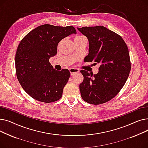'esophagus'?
<instances>
[{"label": "esophagus", "instance_id": "obj_1", "mask_svg": "<svg viewBox=\"0 0 148 148\" xmlns=\"http://www.w3.org/2000/svg\"><path fill=\"white\" fill-rule=\"evenodd\" d=\"M69 72H70V74H71V75H73L74 74L79 73V70L78 69H77V68H70L69 69Z\"/></svg>", "mask_w": 148, "mask_h": 148}]
</instances>
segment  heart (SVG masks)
<instances>
[{
  "label": "heart",
  "mask_w": 148,
  "mask_h": 148,
  "mask_svg": "<svg viewBox=\"0 0 148 148\" xmlns=\"http://www.w3.org/2000/svg\"><path fill=\"white\" fill-rule=\"evenodd\" d=\"M84 38L83 36H82V35H79V36H77L75 38V39H76V38Z\"/></svg>",
  "instance_id": "obj_1"
}]
</instances>
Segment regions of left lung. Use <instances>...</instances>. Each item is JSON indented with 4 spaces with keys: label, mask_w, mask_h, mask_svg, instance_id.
<instances>
[{
    "label": "left lung",
    "mask_w": 148,
    "mask_h": 148,
    "mask_svg": "<svg viewBox=\"0 0 148 148\" xmlns=\"http://www.w3.org/2000/svg\"><path fill=\"white\" fill-rule=\"evenodd\" d=\"M77 29L89 41V54L84 61L100 65L96 74L80 71L84 77L79 86L82 98L91 104L106 103L118 94L129 76L127 45L121 36L103 26Z\"/></svg>",
    "instance_id": "left-lung-1"
}]
</instances>
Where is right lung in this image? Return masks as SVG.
<instances>
[{
	"label": "right lung",
	"instance_id": "add662e5",
	"mask_svg": "<svg viewBox=\"0 0 148 148\" xmlns=\"http://www.w3.org/2000/svg\"><path fill=\"white\" fill-rule=\"evenodd\" d=\"M75 34L73 26L44 25L28 33L20 42L15 54V70L21 87L31 97L43 103H53L62 96L70 73L58 71L49 59L57 53L58 43Z\"/></svg>",
	"mask_w": 148,
	"mask_h": 148
}]
</instances>
